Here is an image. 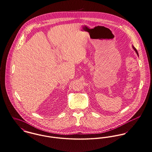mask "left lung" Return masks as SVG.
<instances>
[{"mask_svg":"<svg viewBox=\"0 0 152 152\" xmlns=\"http://www.w3.org/2000/svg\"><path fill=\"white\" fill-rule=\"evenodd\" d=\"M132 48H134V50L135 51V52H136V53L137 54V55L138 56V51H137V49L135 48V47H134V46H132Z\"/></svg>","mask_w":152,"mask_h":152,"instance_id":"1","label":"left lung"}]
</instances>
